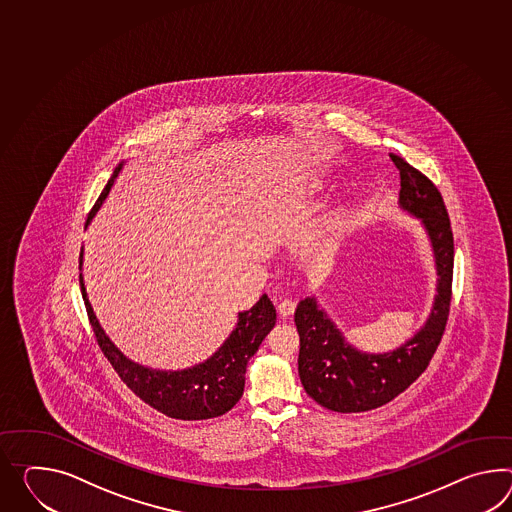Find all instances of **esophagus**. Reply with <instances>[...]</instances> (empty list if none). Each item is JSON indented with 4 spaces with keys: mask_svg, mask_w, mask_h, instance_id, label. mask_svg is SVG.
Returning <instances> with one entry per match:
<instances>
[{
    "mask_svg": "<svg viewBox=\"0 0 512 512\" xmlns=\"http://www.w3.org/2000/svg\"><path fill=\"white\" fill-rule=\"evenodd\" d=\"M294 311H296V303L292 300H283L277 303V312H279V316H283V318H287V316H290Z\"/></svg>",
    "mask_w": 512,
    "mask_h": 512,
    "instance_id": "1",
    "label": "esophagus"
}]
</instances>
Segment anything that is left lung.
Wrapping results in <instances>:
<instances>
[{
	"mask_svg": "<svg viewBox=\"0 0 512 512\" xmlns=\"http://www.w3.org/2000/svg\"><path fill=\"white\" fill-rule=\"evenodd\" d=\"M401 177L399 205L422 218L437 259L438 296L420 333L385 355H366L351 348L316 301H300L294 322L300 333L301 385L316 403L335 412L377 409L399 396L424 374L444 337L453 283V233L448 209L435 183L390 153Z\"/></svg>",
	"mask_w": 512,
	"mask_h": 512,
	"instance_id": "left-lung-1",
	"label": "left lung"
}]
</instances>
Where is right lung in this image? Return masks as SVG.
Returning <instances> with one entry per match:
<instances>
[{"label":"right lung","mask_w":512,"mask_h":512,"mask_svg":"<svg viewBox=\"0 0 512 512\" xmlns=\"http://www.w3.org/2000/svg\"><path fill=\"white\" fill-rule=\"evenodd\" d=\"M120 168L122 164L116 166L113 177L103 188L92 211L88 212L87 224L107 198ZM81 257L83 251L79 255V264ZM79 285L94 337L98 340L101 353L111 362L114 372L120 375V379L137 394L138 398L175 420H209L231 411L237 405L238 399L242 398L248 361L275 325L274 305L264 294L261 300L253 305V309L238 314L237 329L209 361L181 372H155L125 359L124 355L114 348L113 342L105 337L92 312L81 274Z\"/></svg>","instance_id":"right-lung-1"}]
</instances>
